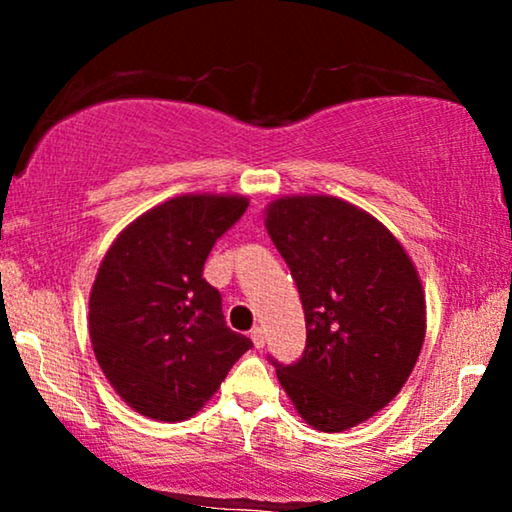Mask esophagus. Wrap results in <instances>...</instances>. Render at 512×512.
Listing matches in <instances>:
<instances>
[{"label": "esophagus", "mask_w": 512, "mask_h": 512, "mask_svg": "<svg viewBox=\"0 0 512 512\" xmlns=\"http://www.w3.org/2000/svg\"><path fill=\"white\" fill-rule=\"evenodd\" d=\"M251 340H254V347L256 349H263L265 347V333L261 326H256L254 331H251Z\"/></svg>", "instance_id": "34e87169"}]
</instances>
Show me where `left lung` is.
Returning a JSON list of instances; mask_svg holds the SVG:
<instances>
[{"label": "left lung", "instance_id": "obj_1", "mask_svg": "<svg viewBox=\"0 0 512 512\" xmlns=\"http://www.w3.org/2000/svg\"><path fill=\"white\" fill-rule=\"evenodd\" d=\"M275 247L305 312V352L277 377L314 429L345 431L403 389L426 333L417 270L380 221L328 195H293L268 207Z\"/></svg>", "mask_w": 512, "mask_h": 512}]
</instances>
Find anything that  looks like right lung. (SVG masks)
Segmentation results:
<instances>
[{
  "label": "right lung",
  "instance_id": "right-lung-1",
  "mask_svg": "<svg viewBox=\"0 0 512 512\" xmlns=\"http://www.w3.org/2000/svg\"><path fill=\"white\" fill-rule=\"evenodd\" d=\"M237 195H179L132 221L97 270L90 342L130 408L160 422L193 417L254 347L230 331L202 277L214 242L247 212Z\"/></svg>",
  "mask_w": 512,
  "mask_h": 512
}]
</instances>
